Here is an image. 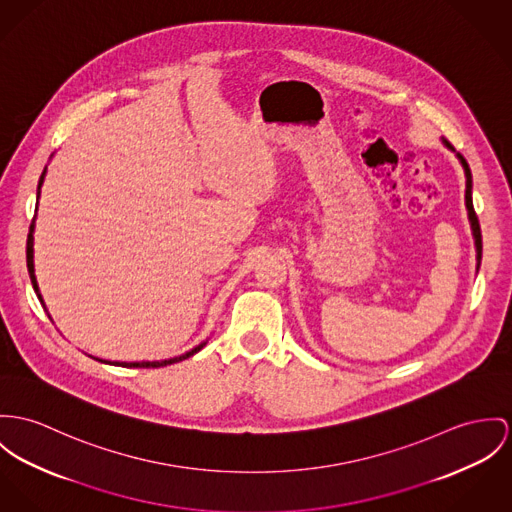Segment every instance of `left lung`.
Here are the masks:
<instances>
[{
    "mask_svg": "<svg viewBox=\"0 0 512 512\" xmlns=\"http://www.w3.org/2000/svg\"><path fill=\"white\" fill-rule=\"evenodd\" d=\"M442 142H444V146H446L448 150L456 152V150H454V146H452L450 142H446V140H442ZM456 156H458V159H460V163H462V167H464V173H466V208H468V218H470V226H472L473 239H475L477 271H479V263H481V228H479V220H477V216H475V210H473L472 171H470V165H468V161L464 159L462 154H458V152H456Z\"/></svg>",
    "mask_w": 512,
    "mask_h": 512,
    "instance_id": "1",
    "label": "left lung"
}]
</instances>
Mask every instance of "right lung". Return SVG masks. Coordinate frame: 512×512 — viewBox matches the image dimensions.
I'll use <instances>...</instances> for the list:
<instances>
[{"instance_id": "obj_1", "label": "right lung", "mask_w": 512, "mask_h": 512, "mask_svg": "<svg viewBox=\"0 0 512 512\" xmlns=\"http://www.w3.org/2000/svg\"><path fill=\"white\" fill-rule=\"evenodd\" d=\"M44 175H46V169H44L42 175H40L39 187H37V202H39L40 187H42ZM33 234H35V222L31 224L29 237H27V269H29L31 282H33V288H35V292H37V296H39L40 304L44 306V300H42V296H40L39 292V284H37V276H35V247H33V245H35V236H33ZM204 345H206V341L200 343L195 349H191L189 353L181 354V356H173V358H167V360H154V362H111V360H101V358H97V360H99V362H105V364H113V366H122V368H161V366L175 364V362H181V360L193 356V354L198 353Z\"/></svg>"}]
</instances>
